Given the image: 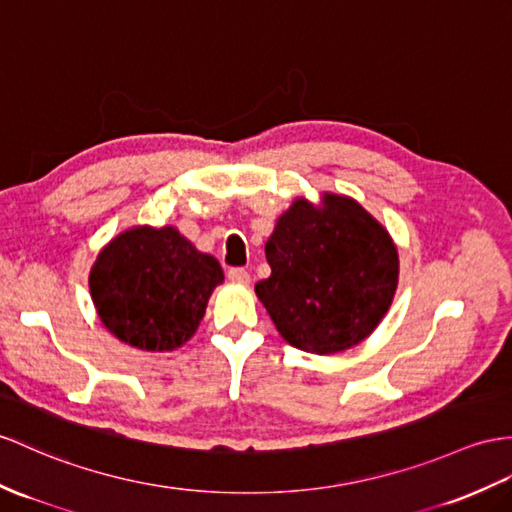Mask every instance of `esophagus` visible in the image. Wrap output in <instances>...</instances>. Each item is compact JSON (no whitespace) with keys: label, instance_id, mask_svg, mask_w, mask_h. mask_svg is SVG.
<instances>
[{"label":"esophagus","instance_id":"esophagus-1","mask_svg":"<svg viewBox=\"0 0 512 512\" xmlns=\"http://www.w3.org/2000/svg\"><path fill=\"white\" fill-rule=\"evenodd\" d=\"M228 278H230L232 282H236V284H249V273H247V269H243V267H232V269L228 271Z\"/></svg>","mask_w":512,"mask_h":512}]
</instances>
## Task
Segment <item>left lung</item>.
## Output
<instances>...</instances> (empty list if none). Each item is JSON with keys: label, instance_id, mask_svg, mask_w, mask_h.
<instances>
[{"label": "left lung", "instance_id": "1", "mask_svg": "<svg viewBox=\"0 0 512 512\" xmlns=\"http://www.w3.org/2000/svg\"><path fill=\"white\" fill-rule=\"evenodd\" d=\"M271 276L256 295L282 339L310 354L358 345L389 310L400 276L397 247L356 199L299 197L265 245Z\"/></svg>", "mask_w": 512, "mask_h": 512}]
</instances>
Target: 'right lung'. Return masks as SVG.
I'll return each mask as SVG.
<instances>
[{"label": "right lung", "instance_id": "right-lung-1", "mask_svg": "<svg viewBox=\"0 0 512 512\" xmlns=\"http://www.w3.org/2000/svg\"><path fill=\"white\" fill-rule=\"evenodd\" d=\"M221 282L217 258L173 226H136L99 252L89 289L99 319L121 343L173 352L195 334Z\"/></svg>", "mask_w": 512, "mask_h": 512}]
</instances>
